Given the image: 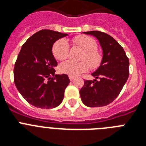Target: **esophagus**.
Masks as SVG:
<instances>
[{"label": "esophagus", "mask_w": 146, "mask_h": 146, "mask_svg": "<svg viewBox=\"0 0 146 146\" xmlns=\"http://www.w3.org/2000/svg\"><path fill=\"white\" fill-rule=\"evenodd\" d=\"M69 78L70 80H73L74 79V77H73V76H69Z\"/></svg>", "instance_id": "34e87169"}]
</instances>
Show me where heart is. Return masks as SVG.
<instances>
[{
    "label": "heart",
    "instance_id": "1",
    "mask_svg": "<svg viewBox=\"0 0 146 146\" xmlns=\"http://www.w3.org/2000/svg\"><path fill=\"white\" fill-rule=\"evenodd\" d=\"M73 43L80 47L84 53L81 57L82 61L77 63L66 60L59 66V70L63 74L69 76L80 75L87 72L89 69H95L100 66L102 62V55L97 49V43L93 38L88 36H78L73 39ZM52 54L57 60H64L69 55V45L64 38L58 40L52 48Z\"/></svg>",
    "mask_w": 146,
    "mask_h": 146
}]
</instances>
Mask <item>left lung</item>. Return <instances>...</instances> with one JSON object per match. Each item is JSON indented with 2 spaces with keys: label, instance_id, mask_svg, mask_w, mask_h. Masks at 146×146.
<instances>
[{
  "label": "left lung",
  "instance_id": "8db88e82",
  "mask_svg": "<svg viewBox=\"0 0 146 146\" xmlns=\"http://www.w3.org/2000/svg\"><path fill=\"white\" fill-rule=\"evenodd\" d=\"M99 40L103 52L100 66L92 73L94 80L84 81L80 91L82 103L88 107H102L116 99L129 74V60L123 47L110 35L98 31L83 32Z\"/></svg>",
  "mask_w": 146,
  "mask_h": 146
}]
</instances>
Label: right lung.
Instances as JSON below:
<instances>
[{
    "label": "right lung",
    "mask_w": 146,
    "mask_h": 146,
    "mask_svg": "<svg viewBox=\"0 0 146 146\" xmlns=\"http://www.w3.org/2000/svg\"><path fill=\"white\" fill-rule=\"evenodd\" d=\"M68 36L51 30H41L22 46L14 69V80L23 97L38 108H54L64 99L69 84L68 75L55 74L58 63L52 55V45Z\"/></svg>",
    "instance_id": "add662e5"
}]
</instances>
